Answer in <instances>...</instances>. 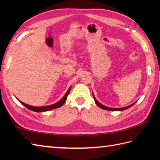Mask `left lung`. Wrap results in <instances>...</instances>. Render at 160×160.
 Masks as SVG:
<instances>
[{
    "mask_svg": "<svg viewBox=\"0 0 160 160\" xmlns=\"http://www.w3.org/2000/svg\"><path fill=\"white\" fill-rule=\"evenodd\" d=\"M93 99H94V100H95V102H96V104L98 105V106L100 108H102V109H104V110H109V111H123V110L127 109V108L131 107L132 106V105L135 104V102H134L133 104L129 105V106H128V107H123V108H110V107H106V106H104V105H103V104H102L101 103H100L99 102H98V101L96 99V98H95L93 94Z\"/></svg>",
    "mask_w": 160,
    "mask_h": 160,
    "instance_id": "1",
    "label": "left lung"
}]
</instances>
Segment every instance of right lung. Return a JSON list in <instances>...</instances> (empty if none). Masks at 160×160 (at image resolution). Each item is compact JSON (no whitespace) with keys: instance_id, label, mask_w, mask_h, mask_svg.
Wrapping results in <instances>:
<instances>
[{"instance_id":"obj_1","label":"right lung","mask_w":160,"mask_h":160,"mask_svg":"<svg viewBox=\"0 0 160 160\" xmlns=\"http://www.w3.org/2000/svg\"><path fill=\"white\" fill-rule=\"evenodd\" d=\"M70 90H71V87H69V89H68V91H67V93L64 94V96H63V98L61 99L59 102H58L52 104V105H49V106H45V107H33L31 106V105H29V104H27L23 103L22 102L20 101V102L22 104H23L24 106H25L26 108H28V109L29 110H32L33 111H35V112H44V111H50V110H52L54 109V108H59L61 106H62V105L65 102L66 100H67V98L68 95H69V92H70Z\"/></svg>"}]
</instances>
